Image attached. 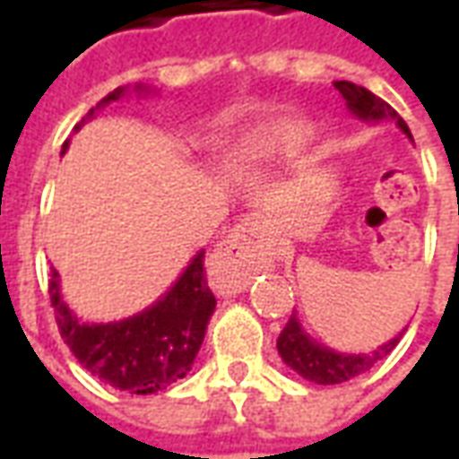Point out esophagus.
Masks as SVG:
<instances>
[{"instance_id": "34e87169", "label": "esophagus", "mask_w": 459, "mask_h": 459, "mask_svg": "<svg viewBox=\"0 0 459 459\" xmlns=\"http://www.w3.org/2000/svg\"><path fill=\"white\" fill-rule=\"evenodd\" d=\"M268 233V221L263 219V216H246V219H240L238 223H236V229L230 230L229 236H226V240L221 243L219 250L221 253H226V255H230L233 250H240L243 248V243L250 238H263ZM246 275H248V270H243V275H240L238 285H243L246 282Z\"/></svg>"}]
</instances>
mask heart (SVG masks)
Returning <instances> with one entry per match:
<instances>
[{
    "label": "heart",
    "mask_w": 459,
    "mask_h": 459,
    "mask_svg": "<svg viewBox=\"0 0 459 459\" xmlns=\"http://www.w3.org/2000/svg\"><path fill=\"white\" fill-rule=\"evenodd\" d=\"M309 125L295 117H270L255 122L221 150V161L230 171H246L260 161L292 152L309 137Z\"/></svg>",
    "instance_id": "heart-1"
}]
</instances>
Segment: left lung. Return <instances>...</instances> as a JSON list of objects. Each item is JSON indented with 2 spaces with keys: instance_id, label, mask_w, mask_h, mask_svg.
Instances as JSON below:
<instances>
[{
  "instance_id": "8db88e82",
  "label": "left lung",
  "mask_w": 459,
  "mask_h": 459,
  "mask_svg": "<svg viewBox=\"0 0 459 459\" xmlns=\"http://www.w3.org/2000/svg\"><path fill=\"white\" fill-rule=\"evenodd\" d=\"M342 98L346 100V108L359 117V120L366 122H381V120H394L401 130L411 137V130L403 122V117L395 113L391 105L381 100L378 95H374L371 91H366L361 85L349 83V81H337L334 83ZM413 140V137H411ZM398 337H394L388 344L378 346L371 354H337L327 346L317 344L315 339L305 334V329L299 325L298 315H292L288 319L285 329L280 332L278 337V351L282 356V361L298 371L302 378L307 381H315V384L332 385V384H344L354 376H361L364 371H368L371 366L384 359L385 354L394 351V346L398 344Z\"/></svg>"
}]
</instances>
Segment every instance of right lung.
Wrapping results in <instances>:
<instances>
[{
    "instance_id": "right-lung-1",
    "label": "right lung",
    "mask_w": 459,
    "mask_h": 459,
    "mask_svg": "<svg viewBox=\"0 0 459 459\" xmlns=\"http://www.w3.org/2000/svg\"><path fill=\"white\" fill-rule=\"evenodd\" d=\"M137 91H144V85H137ZM122 95L125 88H115L113 93L105 95L75 125V130H81V125L91 120L95 110ZM65 147L68 142H64V152ZM48 295L58 332L83 368L117 391L137 395L164 391L189 374L206 334V325L216 309V298L209 290L204 270V250L194 255L164 298L140 315L120 322H81L61 299L56 270L48 282Z\"/></svg>"
}]
</instances>
